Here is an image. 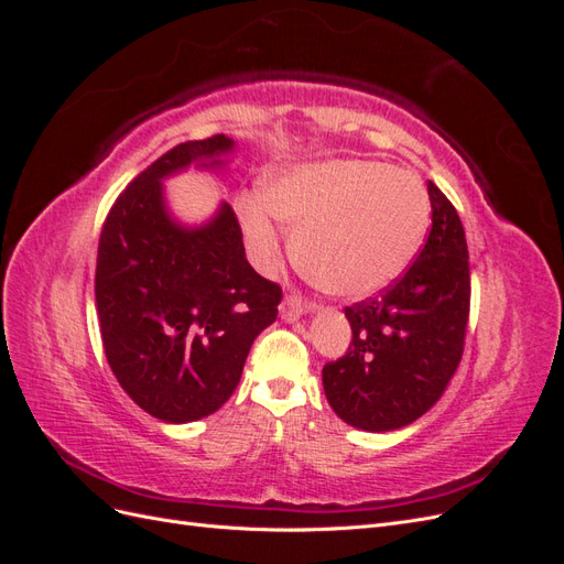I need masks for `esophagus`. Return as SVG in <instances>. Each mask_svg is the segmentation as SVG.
I'll return each mask as SVG.
<instances>
[{
    "label": "esophagus",
    "instance_id": "obj_1",
    "mask_svg": "<svg viewBox=\"0 0 564 564\" xmlns=\"http://www.w3.org/2000/svg\"><path fill=\"white\" fill-rule=\"evenodd\" d=\"M305 311H308V303H305L301 296H296V294H286L284 299H282V303H280V315L284 317V319H296V317H301Z\"/></svg>",
    "mask_w": 564,
    "mask_h": 564
}]
</instances>
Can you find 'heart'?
<instances>
[{"label": "heart", "instance_id": "heart-1", "mask_svg": "<svg viewBox=\"0 0 564 564\" xmlns=\"http://www.w3.org/2000/svg\"><path fill=\"white\" fill-rule=\"evenodd\" d=\"M263 205L240 202L247 242L261 268H275L282 232L268 212L299 228L296 256L319 289L362 299L395 282L429 228V193L406 169L332 160L270 174Z\"/></svg>", "mask_w": 564, "mask_h": 564}]
</instances>
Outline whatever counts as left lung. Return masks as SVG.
<instances>
[{
	"mask_svg": "<svg viewBox=\"0 0 564 564\" xmlns=\"http://www.w3.org/2000/svg\"><path fill=\"white\" fill-rule=\"evenodd\" d=\"M433 226L416 261L377 296L346 305L352 338L322 367L324 395L355 429L395 431L440 400L460 362L470 315L466 232L429 181Z\"/></svg>",
	"mask_w": 564,
	"mask_h": 564,
	"instance_id": "left-lung-1",
	"label": "left lung"
}]
</instances>
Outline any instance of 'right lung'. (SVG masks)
Masks as SVG:
<instances>
[{
    "instance_id": "obj_1",
    "label": "right lung",
    "mask_w": 564,
    "mask_h": 564,
    "mask_svg": "<svg viewBox=\"0 0 564 564\" xmlns=\"http://www.w3.org/2000/svg\"><path fill=\"white\" fill-rule=\"evenodd\" d=\"M230 148L216 133L164 152L119 193L100 230L94 282L108 365L166 423L209 416L232 395L282 301V286L249 265L230 204L197 230L164 212L160 178Z\"/></svg>"
}]
</instances>
